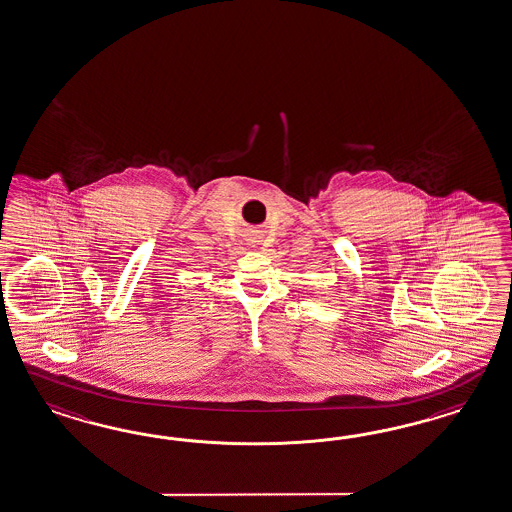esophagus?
I'll list each match as a JSON object with an SVG mask.
<instances>
[{
    "label": "esophagus",
    "mask_w": 512,
    "mask_h": 512,
    "mask_svg": "<svg viewBox=\"0 0 512 512\" xmlns=\"http://www.w3.org/2000/svg\"><path fill=\"white\" fill-rule=\"evenodd\" d=\"M246 240L250 242V244H259V242H262L261 235H259V231H251V233H248V237H246Z\"/></svg>",
    "instance_id": "obj_1"
}]
</instances>
